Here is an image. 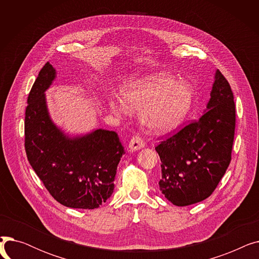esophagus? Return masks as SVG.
<instances>
[{
    "instance_id": "obj_1",
    "label": "esophagus",
    "mask_w": 259,
    "mask_h": 259,
    "mask_svg": "<svg viewBox=\"0 0 259 259\" xmlns=\"http://www.w3.org/2000/svg\"><path fill=\"white\" fill-rule=\"evenodd\" d=\"M145 147V142L143 141L142 138L138 137V135H135L133 137L129 143V149L130 151H138L140 149Z\"/></svg>"
}]
</instances>
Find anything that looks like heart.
Masks as SVG:
<instances>
[{
  "mask_svg": "<svg viewBox=\"0 0 259 259\" xmlns=\"http://www.w3.org/2000/svg\"><path fill=\"white\" fill-rule=\"evenodd\" d=\"M121 101L110 100L116 113L141 111L142 124L153 133H166L178 128L193 104V90L185 81L165 72L134 78L120 89Z\"/></svg>",
  "mask_w": 259,
  "mask_h": 259,
  "instance_id": "1",
  "label": "heart"
}]
</instances>
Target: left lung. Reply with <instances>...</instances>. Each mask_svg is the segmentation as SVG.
<instances>
[{
  "label": "left lung",
  "instance_id": "left-lung-1",
  "mask_svg": "<svg viewBox=\"0 0 259 259\" xmlns=\"http://www.w3.org/2000/svg\"><path fill=\"white\" fill-rule=\"evenodd\" d=\"M234 130L233 92L216 70L202 116L155 148L161 161L159 190L174 206L193 205L213 193L231 161Z\"/></svg>",
  "mask_w": 259,
  "mask_h": 259
}]
</instances>
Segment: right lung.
Here are the masks:
<instances>
[{"label": "right lung", "instance_id": "add662e5", "mask_svg": "<svg viewBox=\"0 0 259 259\" xmlns=\"http://www.w3.org/2000/svg\"><path fill=\"white\" fill-rule=\"evenodd\" d=\"M56 77V69L46 63L28 95L25 113L27 158L52 197L63 206L99 208L113 193L124 147L114 131L94 129L70 135L57 126L45 94Z\"/></svg>", "mask_w": 259, "mask_h": 259}]
</instances>
